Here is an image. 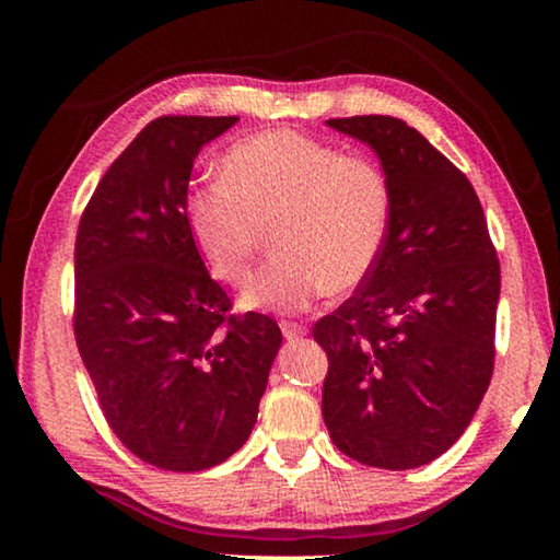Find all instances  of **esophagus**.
Returning a JSON list of instances; mask_svg holds the SVG:
<instances>
[{"label":"esophagus","mask_w":560,"mask_h":560,"mask_svg":"<svg viewBox=\"0 0 560 560\" xmlns=\"http://www.w3.org/2000/svg\"><path fill=\"white\" fill-rule=\"evenodd\" d=\"M280 328H282V336H285L288 341L303 339V336H305V328H303V326H298V324H288V320H282Z\"/></svg>","instance_id":"obj_1"}]
</instances>
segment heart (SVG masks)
<instances>
[{"mask_svg": "<svg viewBox=\"0 0 560 560\" xmlns=\"http://www.w3.org/2000/svg\"><path fill=\"white\" fill-rule=\"evenodd\" d=\"M393 196L387 175L362 155L290 129L236 142L221 180L190 190L186 224L213 278L240 285L267 232L278 257L244 288V311L298 313L326 290L370 278L385 249Z\"/></svg>", "mask_w": 560, "mask_h": 560, "instance_id": "heart-1", "label": "heart"}]
</instances>
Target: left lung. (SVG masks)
Here are the masks:
<instances>
[{
    "label": "left lung",
    "mask_w": 560,
    "mask_h": 560,
    "mask_svg": "<svg viewBox=\"0 0 560 560\" xmlns=\"http://www.w3.org/2000/svg\"><path fill=\"white\" fill-rule=\"evenodd\" d=\"M326 125L374 150L393 213L370 278L313 326L320 412L354 462L416 469L462 439L492 380L500 262L477 190L418 129L380 114Z\"/></svg>",
    "instance_id": "left-lung-1"
}]
</instances>
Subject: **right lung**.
<instances>
[{"instance_id":"right-lung-1","label":"right lung","mask_w":560,"mask_h":560,"mask_svg":"<svg viewBox=\"0 0 560 560\" xmlns=\"http://www.w3.org/2000/svg\"><path fill=\"white\" fill-rule=\"evenodd\" d=\"M240 117H160L114 160L75 234L73 331L98 405L137 458L203 471L257 423L280 326L229 316L186 224L206 142Z\"/></svg>"}]
</instances>
